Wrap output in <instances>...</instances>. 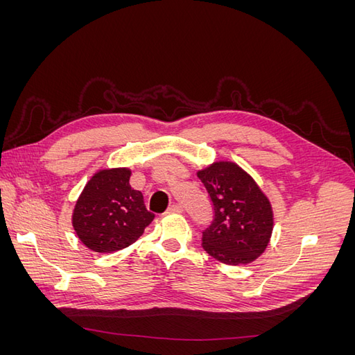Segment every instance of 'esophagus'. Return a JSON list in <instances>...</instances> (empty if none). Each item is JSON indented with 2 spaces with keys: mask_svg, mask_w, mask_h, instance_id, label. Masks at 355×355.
Masks as SVG:
<instances>
[{
  "mask_svg": "<svg viewBox=\"0 0 355 355\" xmlns=\"http://www.w3.org/2000/svg\"><path fill=\"white\" fill-rule=\"evenodd\" d=\"M168 213H182L184 211V207L180 206V204H171V206L167 209Z\"/></svg>",
  "mask_w": 355,
  "mask_h": 355,
  "instance_id": "esophagus-1",
  "label": "esophagus"
}]
</instances>
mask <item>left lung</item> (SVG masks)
Wrapping results in <instances>:
<instances>
[{"instance_id": "8db88e82", "label": "left lung", "mask_w": 355, "mask_h": 355, "mask_svg": "<svg viewBox=\"0 0 355 355\" xmlns=\"http://www.w3.org/2000/svg\"><path fill=\"white\" fill-rule=\"evenodd\" d=\"M213 202L214 218L202 231V249L227 265H247L271 240V202L254 179L232 161H216L198 170Z\"/></svg>"}]
</instances>
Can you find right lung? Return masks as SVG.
<instances>
[{"instance_id": "right-lung-1", "label": "right lung", "mask_w": 355, "mask_h": 355, "mask_svg": "<svg viewBox=\"0 0 355 355\" xmlns=\"http://www.w3.org/2000/svg\"><path fill=\"white\" fill-rule=\"evenodd\" d=\"M127 167L96 171L85 184L72 211V227L80 241L98 253H111L133 244L154 220L144 196L128 184Z\"/></svg>"}]
</instances>
